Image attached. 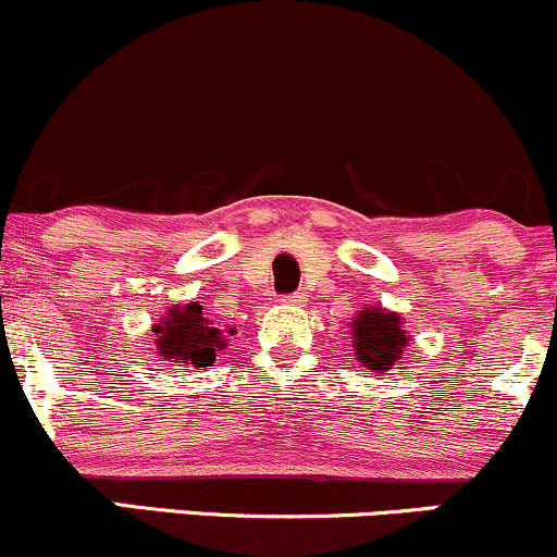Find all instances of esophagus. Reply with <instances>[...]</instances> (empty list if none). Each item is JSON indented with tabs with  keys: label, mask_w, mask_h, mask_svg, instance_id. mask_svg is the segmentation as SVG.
Segmentation results:
<instances>
[{
	"label": "esophagus",
	"mask_w": 557,
	"mask_h": 557,
	"mask_svg": "<svg viewBox=\"0 0 557 557\" xmlns=\"http://www.w3.org/2000/svg\"><path fill=\"white\" fill-rule=\"evenodd\" d=\"M283 300H285L287 306H300L306 298H304V293H293V296H285Z\"/></svg>",
	"instance_id": "obj_1"
}]
</instances>
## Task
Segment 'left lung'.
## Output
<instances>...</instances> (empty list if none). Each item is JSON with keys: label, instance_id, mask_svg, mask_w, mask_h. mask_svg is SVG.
<instances>
[{"label": "left lung", "instance_id": "8db88e82", "mask_svg": "<svg viewBox=\"0 0 557 557\" xmlns=\"http://www.w3.org/2000/svg\"><path fill=\"white\" fill-rule=\"evenodd\" d=\"M408 341L411 337L403 330V317L382 306H363L350 322V348L356 361L374 372V376H385L395 363H403Z\"/></svg>", "mask_w": 557, "mask_h": 557}]
</instances>
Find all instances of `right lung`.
I'll return each mask as SVG.
<instances>
[{"instance_id":"right-lung-1","label":"right lung","mask_w":557,"mask_h":557,"mask_svg":"<svg viewBox=\"0 0 557 557\" xmlns=\"http://www.w3.org/2000/svg\"><path fill=\"white\" fill-rule=\"evenodd\" d=\"M154 332V348L157 356L164 361H172L175 367H212L216 361V354L227 345V335L233 330L222 332L214 327L212 319L203 317L198 300L190 304H175L170 306L168 314L151 327Z\"/></svg>"}]
</instances>
